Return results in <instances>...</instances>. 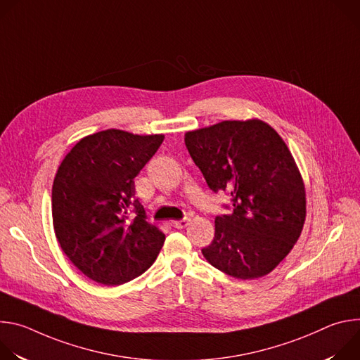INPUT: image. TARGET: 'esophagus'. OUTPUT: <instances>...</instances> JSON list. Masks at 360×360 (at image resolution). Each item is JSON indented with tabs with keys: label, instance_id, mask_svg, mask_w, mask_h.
Masks as SVG:
<instances>
[{
	"label": "esophagus",
	"instance_id": "1",
	"mask_svg": "<svg viewBox=\"0 0 360 360\" xmlns=\"http://www.w3.org/2000/svg\"><path fill=\"white\" fill-rule=\"evenodd\" d=\"M188 224H189V219H181V221H172L171 222V225L174 226V228H176V229H184V228H186L188 226Z\"/></svg>",
	"mask_w": 360,
	"mask_h": 360
}]
</instances>
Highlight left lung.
<instances>
[{
	"mask_svg": "<svg viewBox=\"0 0 360 360\" xmlns=\"http://www.w3.org/2000/svg\"><path fill=\"white\" fill-rule=\"evenodd\" d=\"M185 145L208 186L232 196L233 212L215 218L205 259L236 279L271 274L295 246L306 218L304 184L285 141L252 118L189 131Z\"/></svg>",
	"mask_w": 360,
	"mask_h": 360,
	"instance_id": "left-lung-1",
	"label": "left lung"
}]
</instances>
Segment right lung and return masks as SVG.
<instances>
[{
	"instance_id": "right-lung-1",
	"label": "right lung",
	"mask_w": 360,
	"mask_h": 360,
	"mask_svg": "<svg viewBox=\"0 0 360 360\" xmlns=\"http://www.w3.org/2000/svg\"><path fill=\"white\" fill-rule=\"evenodd\" d=\"M164 138L101 131L79 139L57 171L56 236L70 261L94 282L127 283L157 259L165 235L146 222L143 207L134 198V178Z\"/></svg>"
}]
</instances>
